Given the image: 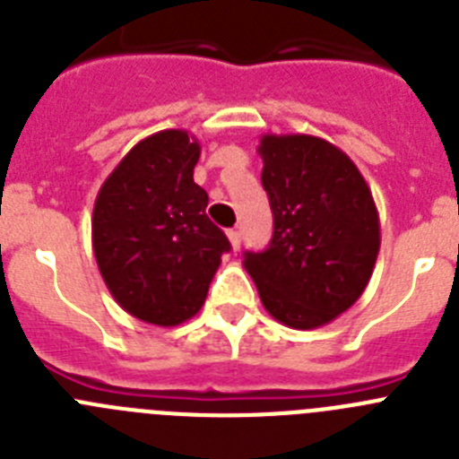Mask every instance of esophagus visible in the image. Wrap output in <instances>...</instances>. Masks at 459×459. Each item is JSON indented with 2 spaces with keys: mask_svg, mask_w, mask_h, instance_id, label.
Returning <instances> with one entry per match:
<instances>
[{
  "mask_svg": "<svg viewBox=\"0 0 459 459\" xmlns=\"http://www.w3.org/2000/svg\"><path fill=\"white\" fill-rule=\"evenodd\" d=\"M227 238H230V243H232V250L237 253V250L241 248V232H238V230H230V232H227Z\"/></svg>",
  "mask_w": 459,
  "mask_h": 459,
  "instance_id": "34e87169",
  "label": "esophagus"
}]
</instances>
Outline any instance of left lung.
<instances>
[{
  "mask_svg": "<svg viewBox=\"0 0 459 459\" xmlns=\"http://www.w3.org/2000/svg\"><path fill=\"white\" fill-rule=\"evenodd\" d=\"M262 186L273 211L264 253L243 266L266 312L291 328H317L350 310L379 255V213L363 174L315 135H262Z\"/></svg>",
  "mask_w": 459,
  "mask_h": 459,
  "instance_id": "obj_1",
  "label": "left lung"
}]
</instances>
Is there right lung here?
<instances>
[{"mask_svg":"<svg viewBox=\"0 0 459 459\" xmlns=\"http://www.w3.org/2000/svg\"><path fill=\"white\" fill-rule=\"evenodd\" d=\"M200 142L188 131L144 137L96 195L91 243L109 294L128 315L177 326L200 312L230 241L193 181Z\"/></svg>","mask_w":459,"mask_h":459,"instance_id":"right-lung-1","label":"right lung"}]
</instances>
